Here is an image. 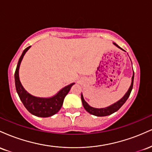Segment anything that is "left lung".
<instances>
[{"mask_svg": "<svg viewBox=\"0 0 152 152\" xmlns=\"http://www.w3.org/2000/svg\"><path fill=\"white\" fill-rule=\"evenodd\" d=\"M114 44L116 46H117L118 48H119L120 49L124 50V49H122L121 47L118 46L116 43H114ZM134 77V72L133 70V76H132V83H131V86L129 87V88L128 91L125 94V95L124 96L122 97L120 100H118L117 102L113 104L112 105L108 106V107L101 108V109H97V108L91 107V106H89L88 104H87V102H86V101L84 100L83 95H82V94H81V101H82V104H83V107H84V109H86V111H88L89 114L94 115V116H109V115L112 114L113 113L117 111L122 106H123V104L126 102V101L128 99L129 96L131 92H132V88H133Z\"/></svg>", "mask_w": 152, "mask_h": 152, "instance_id": "left-lung-1", "label": "left lung"}]
</instances>
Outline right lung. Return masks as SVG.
<instances>
[{
	"instance_id": "add662e5",
	"label": "right lung",
	"mask_w": 152,
	"mask_h": 152,
	"mask_svg": "<svg viewBox=\"0 0 152 152\" xmlns=\"http://www.w3.org/2000/svg\"><path fill=\"white\" fill-rule=\"evenodd\" d=\"M31 46L27 47L23 52L21 56L19 58L18 65L15 72V84L16 91L18 93L19 98L26 109L34 116L38 117H49L56 114L61 109L64 103V98L70 91L71 86L74 83H71L63 88L61 90L50 98H40L31 95L24 89L20 79H19V67L23 58L27 50Z\"/></svg>"
}]
</instances>
